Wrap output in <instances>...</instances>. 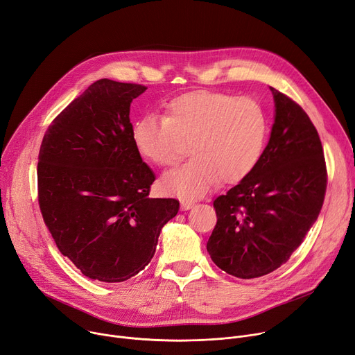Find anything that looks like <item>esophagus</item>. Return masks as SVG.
<instances>
[{
  "instance_id": "34e87169",
  "label": "esophagus",
  "mask_w": 355,
  "mask_h": 355,
  "mask_svg": "<svg viewBox=\"0 0 355 355\" xmlns=\"http://www.w3.org/2000/svg\"><path fill=\"white\" fill-rule=\"evenodd\" d=\"M196 205L194 201H190V200H181V208L182 209H190Z\"/></svg>"
}]
</instances>
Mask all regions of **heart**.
Masks as SVG:
<instances>
[{"label": "heart", "mask_w": 355, "mask_h": 355, "mask_svg": "<svg viewBox=\"0 0 355 355\" xmlns=\"http://www.w3.org/2000/svg\"><path fill=\"white\" fill-rule=\"evenodd\" d=\"M268 134V114L257 100L194 89L171 98L164 116H141L131 137L137 153L158 167L174 165L190 140L193 158L165 174L161 185L168 194L198 198L220 180L232 185L250 177Z\"/></svg>", "instance_id": "obj_1"}]
</instances>
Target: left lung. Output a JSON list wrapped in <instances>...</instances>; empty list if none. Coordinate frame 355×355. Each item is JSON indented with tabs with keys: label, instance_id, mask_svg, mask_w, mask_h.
I'll use <instances>...</instances> for the list:
<instances>
[{
	"label": "left lung",
	"instance_id": "8db88e82",
	"mask_svg": "<svg viewBox=\"0 0 355 355\" xmlns=\"http://www.w3.org/2000/svg\"><path fill=\"white\" fill-rule=\"evenodd\" d=\"M275 101L271 137L250 177L214 201L217 225L207 243L212 261L239 278H257L286 264L317 221L327 167L317 128L286 94Z\"/></svg>",
	"mask_w": 355,
	"mask_h": 355
}]
</instances>
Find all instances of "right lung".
Here are the masks:
<instances>
[{"label":"right lung","instance_id":"right-lung-1","mask_svg":"<svg viewBox=\"0 0 355 355\" xmlns=\"http://www.w3.org/2000/svg\"><path fill=\"white\" fill-rule=\"evenodd\" d=\"M146 85L91 84L45 131L38 204L60 252L88 278L125 281L151 261L161 228L180 208L150 198L155 175L132 143L130 105Z\"/></svg>","mask_w":355,"mask_h":355}]
</instances>
